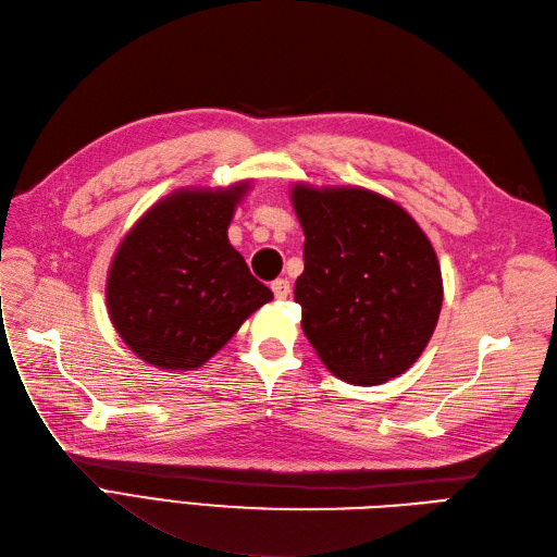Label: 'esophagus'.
<instances>
[{
	"mask_svg": "<svg viewBox=\"0 0 557 557\" xmlns=\"http://www.w3.org/2000/svg\"><path fill=\"white\" fill-rule=\"evenodd\" d=\"M271 289H273V294H275L277 300H284L286 296H289V292H292V284H289V280L280 277V280H275V282L271 284Z\"/></svg>",
	"mask_w": 557,
	"mask_h": 557,
	"instance_id": "esophagus-1",
	"label": "esophagus"
}]
</instances>
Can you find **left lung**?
<instances>
[{
    "mask_svg": "<svg viewBox=\"0 0 557 557\" xmlns=\"http://www.w3.org/2000/svg\"><path fill=\"white\" fill-rule=\"evenodd\" d=\"M289 196L305 233L294 300L321 363L356 386L407 372L442 310L433 243L400 203L366 187L296 183Z\"/></svg>",
    "mask_w": 557,
    "mask_h": 557,
    "instance_id": "8db88e82",
    "label": "left lung"
}]
</instances>
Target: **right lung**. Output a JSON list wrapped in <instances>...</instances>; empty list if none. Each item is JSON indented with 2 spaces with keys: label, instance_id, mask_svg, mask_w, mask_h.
<instances>
[{
  "label": "right lung",
  "instance_id": "add662e5",
  "mask_svg": "<svg viewBox=\"0 0 557 557\" xmlns=\"http://www.w3.org/2000/svg\"><path fill=\"white\" fill-rule=\"evenodd\" d=\"M252 181L183 187L140 214L111 259L106 310L140 361L201 368L273 292L252 277L228 224Z\"/></svg>",
  "mask_w": 557,
  "mask_h": 557
}]
</instances>
